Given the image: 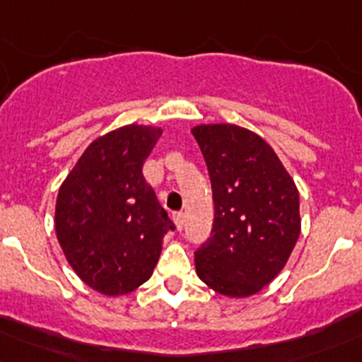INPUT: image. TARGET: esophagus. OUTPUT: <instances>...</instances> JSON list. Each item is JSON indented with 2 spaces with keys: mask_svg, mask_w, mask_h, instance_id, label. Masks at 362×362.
I'll return each mask as SVG.
<instances>
[{
  "mask_svg": "<svg viewBox=\"0 0 362 362\" xmlns=\"http://www.w3.org/2000/svg\"><path fill=\"white\" fill-rule=\"evenodd\" d=\"M173 219H174V225H176V228L182 230V225H185V214H182V212H174Z\"/></svg>",
  "mask_w": 362,
  "mask_h": 362,
  "instance_id": "obj_1",
  "label": "esophagus"
}]
</instances>
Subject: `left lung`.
Here are the masks:
<instances>
[{
	"mask_svg": "<svg viewBox=\"0 0 362 362\" xmlns=\"http://www.w3.org/2000/svg\"><path fill=\"white\" fill-rule=\"evenodd\" d=\"M206 158L214 199L212 235L195 255L212 291L247 298L288 263L301 232L300 193L274 148L233 124L192 129Z\"/></svg>",
	"mask_w": 362,
	"mask_h": 362,
	"instance_id": "obj_1",
	"label": "left lung"
}]
</instances>
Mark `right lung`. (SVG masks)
Masks as SVG:
<instances>
[{"label": "right lung", "instance_id": "1", "mask_svg": "<svg viewBox=\"0 0 362 362\" xmlns=\"http://www.w3.org/2000/svg\"><path fill=\"white\" fill-rule=\"evenodd\" d=\"M163 130L130 124L92 141L62 181L55 235L74 274L94 291L122 296L151 277L174 230L143 163Z\"/></svg>", "mask_w": 362, "mask_h": 362}]
</instances>
